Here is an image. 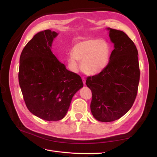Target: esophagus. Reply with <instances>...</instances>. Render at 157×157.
I'll return each mask as SVG.
<instances>
[{
    "label": "esophagus",
    "mask_w": 157,
    "mask_h": 157,
    "mask_svg": "<svg viewBox=\"0 0 157 157\" xmlns=\"http://www.w3.org/2000/svg\"><path fill=\"white\" fill-rule=\"evenodd\" d=\"M82 81H83V84H86V80H85V78L84 77H82Z\"/></svg>",
    "instance_id": "esophagus-1"
}]
</instances>
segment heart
<instances>
[{
	"label": "heart",
	"mask_w": 157,
	"mask_h": 157,
	"mask_svg": "<svg viewBox=\"0 0 157 157\" xmlns=\"http://www.w3.org/2000/svg\"><path fill=\"white\" fill-rule=\"evenodd\" d=\"M110 48L105 41L98 39H88L74 44L71 54L68 56L69 69L74 73L79 69L78 61H81L82 72L87 75H98L109 63Z\"/></svg>",
	"instance_id": "heart-1"
}]
</instances>
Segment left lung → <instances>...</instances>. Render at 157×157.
<instances>
[{
    "label": "left lung",
    "mask_w": 157,
    "mask_h": 157,
    "mask_svg": "<svg viewBox=\"0 0 157 157\" xmlns=\"http://www.w3.org/2000/svg\"><path fill=\"white\" fill-rule=\"evenodd\" d=\"M114 44L109 62L101 73L88 77L91 90L90 109L98 121H116L130 110L137 96L140 82L138 52L136 46L122 31L107 28Z\"/></svg>",
    "instance_id": "obj_1"
}]
</instances>
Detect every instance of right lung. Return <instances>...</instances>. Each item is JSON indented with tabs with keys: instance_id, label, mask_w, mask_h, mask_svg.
<instances>
[{
	"instance_id": "1",
	"label": "right lung",
	"mask_w": 157,
	"mask_h": 157,
	"mask_svg": "<svg viewBox=\"0 0 157 157\" xmlns=\"http://www.w3.org/2000/svg\"><path fill=\"white\" fill-rule=\"evenodd\" d=\"M58 33L39 32L22 50L19 84L29 111L41 119L59 121L65 116L74 95L83 87L80 76L66 69L51 50Z\"/></svg>"
}]
</instances>
